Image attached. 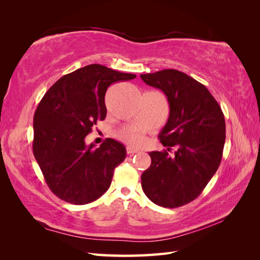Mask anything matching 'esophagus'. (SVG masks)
Masks as SVG:
<instances>
[{
	"label": "esophagus",
	"mask_w": 260,
	"mask_h": 260,
	"mask_svg": "<svg viewBox=\"0 0 260 260\" xmlns=\"http://www.w3.org/2000/svg\"><path fill=\"white\" fill-rule=\"evenodd\" d=\"M138 152H139L138 148H135V147H132V146H128L127 147V153L130 154V155H133V154H136Z\"/></svg>",
	"instance_id": "34e87169"
}]
</instances>
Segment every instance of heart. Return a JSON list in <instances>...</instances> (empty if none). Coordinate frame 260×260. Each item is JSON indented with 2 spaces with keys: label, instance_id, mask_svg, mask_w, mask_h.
<instances>
[{
  "label": "heart",
  "instance_id": "heart-1",
  "mask_svg": "<svg viewBox=\"0 0 260 260\" xmlns=\"http://www.w3.org/2000/svg\"><path fill=\"white\" fill-rule=\"evenodd\" d=\"M120 139L123 142L130 145H140L143 142V136L136 131H124L120 135Z\"/></svg>",
  "mask_w": 260,
  "mask_h": 260
}]
</instances>
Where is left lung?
<instances>
[{
  "instance_id": "1",
  "label": "left lung",
  "mask_w": 260,
  "mask_h": 260,
  "mask_svg": "<svg viewBox=\"0 0 260 260\" xmlns=\"http://www.w3.org/2000/svg\"><path fill=\"white\" fill-rule=\"evenodd\" d=\"M167 96L170 113L159 133L168 152H149L152 164L141 181L147 198L168 208L183 206L202 193L216 174L225 141L224 116L205 85L176 69L141 75Z\"/></svg>"
}]
</instances>
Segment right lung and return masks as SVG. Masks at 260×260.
Listing matches in <instances>:
<instances>
[{"label": "right lung", "instance_id": "right-lung-1", "mask_svg": "<svg viewBox=\"0 0 260 260\" xmlns=\"http://www.w3.org/2000/svg\"><path fill=\"white\" fill-rule=\"evenodd\" d=\"M136 77L92 64L61 77L44 94L34 117L32 148L46 184L60 200L84 205L111 186L124 145L107 139L95 148L85 137L105 119L108 86Z\"/></svg>", "mask_w": 260, "mask_h": 260}]
</instances>
